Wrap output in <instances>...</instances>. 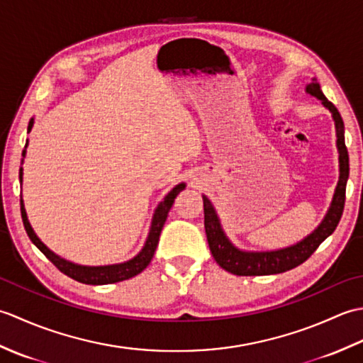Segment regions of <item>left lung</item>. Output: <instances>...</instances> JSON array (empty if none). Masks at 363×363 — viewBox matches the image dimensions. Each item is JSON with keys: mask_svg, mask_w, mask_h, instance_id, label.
I'll return each instance as SVG.
<instances>
[{"mask_svg": "<svg viewBox=\"0 0 363 363\" xmlns=\"http://www.w3.org/2000/svg\"><path fill=\"white\" fill-rule=\"evenodd\" d=\"M309 95L318 98L323 106L333 113L335 121V133H337V150H338V164H340V177L335 189V194L330 203L329 211L325 220L320 223V226L313 230L312 234L307 235L296 245L287 246V248L276 250V251H242L237 246L230 243L226 237L225 230L221 228V223L217 212H215L209 198L203 195L204 201V228L207 242L213 259L217 264L226 269V272L237 276H264V274H277L289 272L309 259L312 254L317 251L318 246L326 240V238L334 233L338 221L342 218L343 207H345V194H346V181L350 176V156L348 150L345 145V125L340 112L337 107L328 101V98L320 89L317 79H313L309 86L306 87Z\"/></svg>", "mask_w": 363, "mask_h": 363, "instance_id": "left-lung-1", "label": "left lung"}]
</instances>
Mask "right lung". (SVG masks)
<instances>
[{
    "instance_id": "obj_1",
    "label": "right lung",
    "mask_w": 363,
    "mask_h": 363,
    "mask_svg": "<svg viewBox=\"0 0 363 363\" xmlns=\"http://www.w3.org/2000/svg\"><path fill=\"white\" fill-rule=\"evenodd\" d=\"M34 125V118H30L29 126H28V133L30 130ZM28 146V145H26ZM25 146V148H26ZM26 150L23 151V157H25ZM23 176V168H20V181ZM186 189V184H177V186L169 191V194L164 198L156 212H154L152 217V223H151V229L148 238H146V243L143 246V250L137 254L134 259H130L128 262H123V264H117V265H104V267H84V265H78L73 264V262H68L62 257H59L54 254L51 250L46 248V246L42 243L40 238H38L34 233V229L30 228L29 221H28V215L25 211V206H23L21 201V218H23V225H25V229L28 233V237L30 238L38 250H40L46 259L51 260L54 265L57 267L59 272H62L64 274H67L72 279L82 282V284H90V285H104V284H113V282H120V281H126L129 277H134L138 273H142L143 269L150 265V262L154 256V251L157 248L159 243V237L162 233V228L165 225V220L168 217V212L172 209V206L174 203V198L179 195V191Z\"/></svg>"
}]
</instances>
